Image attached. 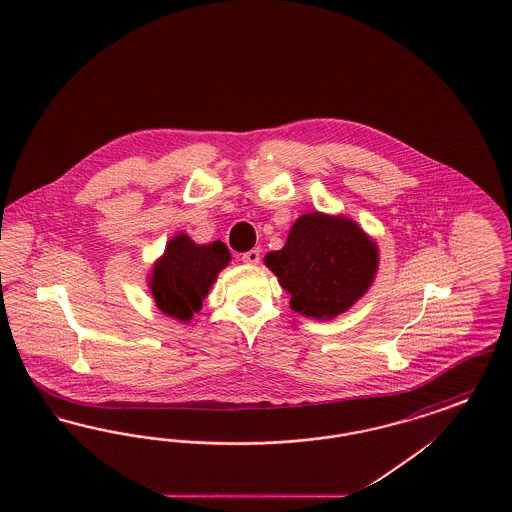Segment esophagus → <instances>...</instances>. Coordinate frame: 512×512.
<instances>
[{"mask_svg": "<svg viewBox=\"0 0 512 512\" xmlns=\"http://www.w3.org/2000/svg\"><path fill=\"white\" fill-rule=\"evenodd\" d=\"M242 261L247 265H257L261 261V251L259 249H251L242 255Z\"/></svg>", "mask_w": 512, "mask_h": 512, "instance_id": "obj_1", "label": "esophagus"}]
</instances>
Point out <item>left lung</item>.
<instances>
[{"label": "left lung", "instance_id": "left-lung-1", "mask_svg": "<svg viewBox=\"0 0 512 512\" xmlns=\"http://www.w3.org/2000/svg\"><path fill=\"white\" fill-rule=\"evenodd\" d=\"M378 261V245L355 220L318 211L295 220L286 245L265 257L292 295L293 311L317 320L355 305L374 282Z\"/></svg>", "mask_w": 512, "mask_h": 512}]
</instances>
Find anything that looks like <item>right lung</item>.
<instances>
[{"label": "right lung", "mask_w": 512, "mask_h": 512, "mask_svg": "<svg viewBox=\"0 0 512 512\" xmlns=\"http://www.w3.org/2000/svg\"><path fill=\"white\" fill-rule=\"evenodd\" d=\"M230 259L228 247L220 240L197 245L188 234H176L149 276V292L157 309L180 322L192 320Z\"/></svg>", "instance_id": "right-lung-1"}]
</instances>
